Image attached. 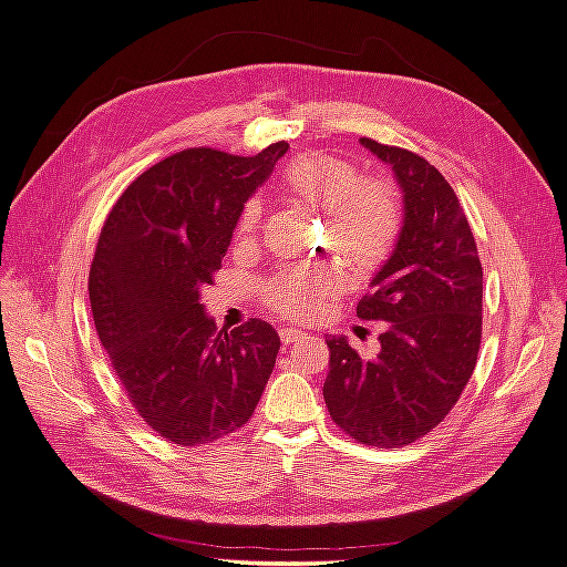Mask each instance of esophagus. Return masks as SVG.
Returning <instances> with one entry per match:
<instances>
[{
  "mask_svg": "<svg viewBox=\"0 0 567 567\" xmlns=\"http://www.w3.org/2000/svg\"><path fill=\"white\" fill-rule=\"evenodd\" d=\"M279 336H281L284 346H290V342L300 340V338L305 336V331H302V329H296V326H284V329L279 331Z\"/></svg>",
  "mask_w": 567,
  "mask_h": 567,
  "instance_id": "34e87169",
  "label": "esophagus"
}]
</instances>
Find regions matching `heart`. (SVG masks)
<instances>
[{
  "mask_svg": "<svg viewBox=\"0 0 567 567\" xmlns=\"http://www.w3.org/2000/svg\"><path fill=\"white\" fill-rule=\"evenodd\" d=\"M281 194L315 213L336 252L354 267L379 265L400 227V203L385 179L362 177L359 169L323 153L290 161L279 177ZM260 203L248 200L238 215V236H250L260 225ZM340 286L331 267H290L265 284V302L284 317L310 319L321 312Z\"/></svg>",
  "mask_w": 567,
  "mask_h": 567,
  "instance_id": "obj_1",
  "label": "heart"
}]
</instances>
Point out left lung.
<instances>
[{"label": "left lung", "instance_id": "1", "mask_svg": "<svg viewBox=\"0 0 567 567\" xmlns=\"http://www.w3.org/2000/svg\"><path fill=\"white\" fill-rule=\"evenodd\" d=\"M402 188L404 219L392 255L359 300L357 317L385 321L367 359L329 338L323 400L352 440L394 450L450 414L473 375L483 338V265L450 182L425 158L362 140Z\"/></svg>", "mask_w": 567, "mask_h": 567}]
</instances>
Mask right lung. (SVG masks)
I'll list each match as a JSON object with an SVG mask.
<instances>
[{
    "instance_id": "add662e5",
    "label": "right lung",
    "mask_w": 567,
    "mask_h": 567,
    "mask_svg": "<svg viewBox=\"0 0 567 567\" xmlns=\"http://www.w3.org/2000/svg\"><path fill=\"white\" fill-rule=\"evenodd\" d=\"M286 151V142L257 156L179 151L136 177L101 229L90 267L99 340L132 406L182 447L244 427L277 364L271 323L217 331L200 288L221 267L244 203Z\"/></svg>"
}]
</instances>
